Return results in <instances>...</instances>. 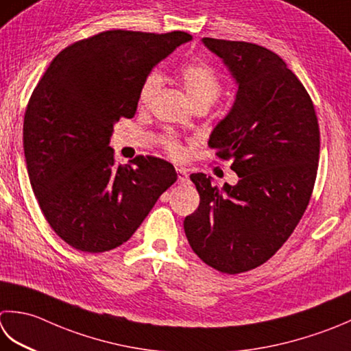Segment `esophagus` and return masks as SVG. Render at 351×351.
I'll list each match as a JSON object with an SVG mask.
<instances>
[{
  "mask_svg": "<svg viewBox=\"0 0 351 351\" xmlns=\"http://www.w3.org/2000/svg\"><path fill=\"white\" fill-rule=\"evenodd\" d=\"M176 173H178V182H180V184H187V181H189L187 170L182 169V167H176Z\"/></svg>",
  "mask_w": 351,
  "mask_h": 351,
  "instance_id": "1",
  "label": "esophagus"
}]
</instances>
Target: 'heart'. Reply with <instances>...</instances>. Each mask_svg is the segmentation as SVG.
<instances>
[{
    "instance_id": "obj_1",
    "label": "heart",
    "mask_w": 351,
    "mask_h": 351,
    "mask_svg": "<svg viewBox=\"0 0 351 351\" xmlns=\"http://www.w3.org/2000/svg\"><path fill=\"white\" fill-rule=\"evenodd\" d=\"M180 75L182 80V85L187 91L191 101L197 105V103H211L215 101L219 94H221V80H219L217 74L215 73L211 66L202 62H190L185 64L181 70ZM161 86V75L160 73H150L146 79H144L143 85L140 88L138 101L140 105H147L152 100L155 93ZM162 144L167 149V152L173 156L182 155V146L173 135L162 136Z\"/></svg>"
}]
</instances>
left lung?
<instances>
[{
    "label": "left lung",
    "mask_w": 351,
    "mask_h": 351,
    "mask_svg": "<svg viewBox=\"0 0 351 351\" xmlns=\"http://www.w3.org/2000/svg\"><path fill=\"white\" fill-rule=\"evenodd\" d=\"M237 85L208 146L231 160L236 185L190 175L201 196L184 231L196 256L223 274L263 265L286 242L311 201L319 128L306 88L276 53L250 43L204 38Z\"/></svg>",
    "instance_id": "obj_1"
}]
</instances>
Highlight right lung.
Listing matches in <instances>:
<instances>
[{"label":"right lung","mask_w":351,"mask_h":351,"mask_svg":"<svg viewBox=\"0 0 351 351\" xmlns=\"http://www.w3.org/2000/svg\"><path fill=\"white\" fill-rule=\"evenodd\" d=\"M191 40L189 33L109 30L79 40L51 60L24 117V155L47 222L73 248L123 245L176 181L155 156L117 166L114 125L132 119L152 68Z\"/></svg>","instance_id":"1"}]
</instances>
